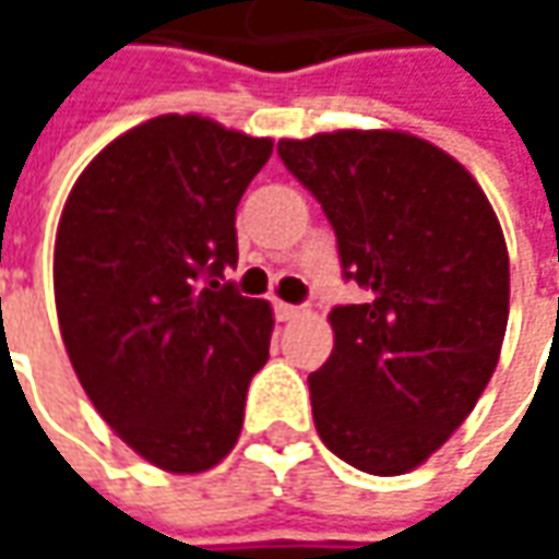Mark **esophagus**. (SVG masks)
<instances>
[{
    "label": "esophagus",
    "mask_w": 559,
    "mask_h": 559,
    "mask_svg": "<svg viewBox=\"0 0 559 559\" xmlns=\"http://www.w3.org/2000/svg\"><path fill=\"white\" fill-rule=\"evenodd\" d=\"M273 313H276V320H295L298 313H301V308L298 305H286V301H273Z\"/></svg>",
    "instance_id": "34e87169"
}]
</instances>
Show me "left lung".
<instances>
[{"label": "left lung", "mask_w": 559, "mask_h": 559, "mask_svg": "<svg viewBox=\"0 0 559 559\" xmlns=\"http://www.w3.org/2000/svg\"><path fill=\"white\" fill-rule=\"evenodd\" d=\"M283 164L335 229L364 305L330 311L335 348L308 376L313 426L335 457L401 476L469 417L510 313L501 224L473 174L397 130L280 140Z\"/></svg>", "instance_id": "1"}]
</instances>
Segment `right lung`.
Listing matches in <instances>:
<instances>
[{
    "instance_id": "1",
    "label": "right lung",
    "mask_w": 559,
    "mask_h": 559,
    "mask_svg": "<svg viewBox=\"0 0 559 559\" xmlns=\"http://www.w3.org/2000/svg\"><path fill=\"white\" fill-rule=\"evenodd\" d=\"M273 140L162 115L76 177L55 236V311L102 419L167 473H204L242 432L273 311L224 280L236 207Z\"/></svg>"
}]
</instances>
